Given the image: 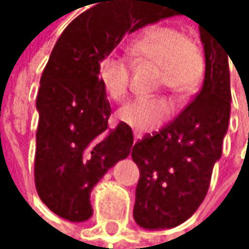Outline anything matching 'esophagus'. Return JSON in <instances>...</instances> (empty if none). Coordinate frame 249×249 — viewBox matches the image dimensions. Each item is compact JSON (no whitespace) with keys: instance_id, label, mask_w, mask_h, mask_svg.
Masks as SVG:
<instances>
[{"instance_id":"obj_1","label":"esophagus","mask_w":249,"mask_h":249,"mask_svg":"<svg viewBox=\"0 0 249 249\" xmlns=\"http://www.w3.org/2000/svg\"><path fill=\"white\" fill-rule=\"evenodd\" d=\"M139 137H140V136H139V134H136V133H134V142H136V140H137V139H139Z\"/></svg>"}]
</instances>
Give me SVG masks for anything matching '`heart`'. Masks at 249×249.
Returning <instances> with one entry per match:
<instances>
[{"mask_svg": "<svg viewBox=\"0 0 249 249\" xmlns=\"http://www.w3.org/2000/svg\"><path fill=\"white\" fill-rule=\"evenodd\" d=\"M134 62L160 67L158 85L179 97L193 94L203 77V58L185 33L172 25H155L139 36L130 46ZM97 74L109 98L121 101L130 88V64L118 55L100 59ZM172 113L166 97H137L118 110V119L137 131H152Z\"/></svg>", "mask_w": 249, "mask_h": 249, "instance_id": "1", "label": "heart"}]
</instances>
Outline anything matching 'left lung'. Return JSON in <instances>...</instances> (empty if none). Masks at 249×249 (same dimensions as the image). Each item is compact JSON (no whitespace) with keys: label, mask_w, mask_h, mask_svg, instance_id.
I'll return each mask as SVG.
<instances>
[{"label":"left lung","mask_w":249,"mask_h":249,"mask_svg":"<svg viewBox=\"0 0 249 249\" xmlns=\"http://www.w3.org/2000/svg\"><path fill=\"white\" fill-rule=\"evenodd\" d=\"M198 26L206 58L202 89L166 127L145 134L131 149L140 172L133 215L143 229H170L187 221L202 205L213 164L223 154L231 56L208 25Z\"/></svg>","instance_id":"8db88e82"}]
</instances>
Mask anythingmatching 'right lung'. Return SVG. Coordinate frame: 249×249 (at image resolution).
Wrapping results in <instances>:
<instances>
[{
	"label": "right lung",
	"mask_w": 249,
	"mask_h": 249,
	"mask_svg": "<svg viewBox=\"0 0 249 249\" xmlns=\"http://www.w3.org/2000/svg\"><path fill=\"white\" fill-rule=\"evenodd\" d=\"M152 22L148 0H95L65 28L43 70L34 180L41 202L69 221L92 215L91 190L133 146L127 124L109 127L98 62L127 33Z\"/></svg>",
	"instance_id": "1"
}]
</instances>
